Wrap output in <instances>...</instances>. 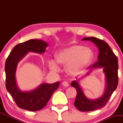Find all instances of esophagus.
Segmentation results:
<instances>
[{"mask_svg": "<svg viewBox=\"0 0 123 123\" xmlns=\"http://www.w3.org/2000/svg\"><path fill=\"white\" fill-rule=\"evenodd\" d=\"M62 84L63 86H64V87H68L69 86V83L67 82V81H63L62 83Z\"/></svg>", "mask_w": 123, "mask_h": 123, "instance_id": "1", "label": "esophagus"}]
</instances>
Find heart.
Listing matches in <instances>:
<instances>
[{"label":"heart","instance_id":"obj_1","mask_svg":"<svg viewBox=\"0 0 123 123\" xmlns=\"http://www.w3.org/2000/svg\"><path fill=\"white\" fill-rule=\"evenodd\" d=\"M93 57L94 53L91 49L77 44L62 49L56 55L58 62L62 65H67L66 71L71 75L81 73L91 62ZM49 66L52 70H58V65L55 60H50Z\"/></svg>","mask_w":123,"mask_h":123}]
</instances>
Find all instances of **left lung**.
Wrapping results in <instances>:
<instances>
[{
    "label": "left lung",
    "instance_id": "8db88e82",
    "mask_svg": "<svg viewBox=\"0 0 123 123\" xmlns=\"http://www.w3.org/2000/svg\"><path fill=\"white\" fill-rule=\"evenodd\" d=\"M83 40H90L94 43L99 49L98 61L90 66V71L95 68H103L106 77L105 92L101 97L95 99H89L81 90L79 80H74L70 85L76 88L77 96L74 105L81 111H93L105 106L113 92L118 85V60L108 44L104 40L94 37H85ZM89 72L86 73L88 75Z\"/></svg>",
    "mask_w": 123,
    "mask_h": 123
}]
</instances>
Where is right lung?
<instances>
[{
	"instance_id": "obj_1",
	"label": "right lung",
	"mask_w": 123,
	"mask_h": 123,
	"mask_svg": "<svg viewBox=\"0 0 123 123\" xmlns=\"http://www.w3.org/2000/svg\"><path fill=\"white\" fill-rule=\"evenodd\" d=\"M48 46L46 42L31 39L16 45L10 53L5 63L6 87L19 108L30 111H37L47 105L52 95L60 86V82L43 83L30 91L18 88L15 79L17 64L28 52L44 53Z\"/></svg>"
}]
</instances>
